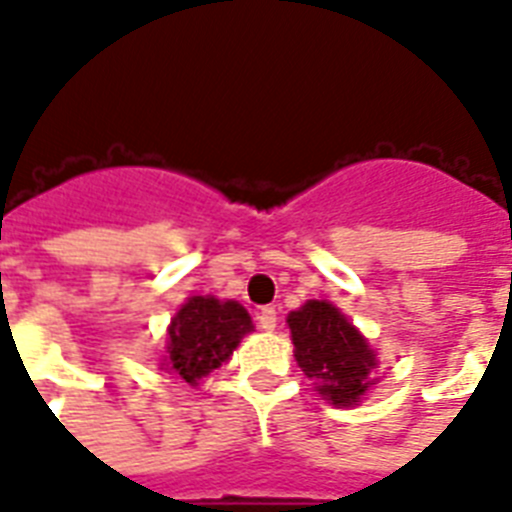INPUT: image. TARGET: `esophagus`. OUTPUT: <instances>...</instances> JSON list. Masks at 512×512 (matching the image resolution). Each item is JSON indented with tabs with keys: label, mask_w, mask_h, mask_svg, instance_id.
<instances>
[{
	"label": "esophagus",
	"mask_w": 512,
	"mask_h": 512,
	"mask_svg": "<svg viewBox=\"0 0 512 512\" xmlns=\"http://www.w3.org/2000/svg\"><path fill=\"white\" fill-rule=\"evenodd\" d=\"M256 321L264 332H272L275 326H278V313H275V307H259L256 310Z\"/></svg>",
	"instance_id": "1"
}]
</instances>
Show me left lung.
Instances as JSON below:
<instances>
[{"label":"left lung","instance_id":"left-lung-1","mask_svg":"<svg viewBox=\"0 0 512 512\" xmlns=\"http://www.w3.org/2000/svg\"><path fill=\"white\" fill-rule=\"evenodd\" d=\"M286 321L297 364L315 380V391L334 407L356 405L375 383L372 372L378 367L367 337L326 299H310Z\"/></svg>","mask_w":512,"mask_h":512}]
</instances>
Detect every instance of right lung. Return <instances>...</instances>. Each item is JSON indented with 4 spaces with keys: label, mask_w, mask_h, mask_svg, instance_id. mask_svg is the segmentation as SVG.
Wrapping results in <instances>:
<instances>
[{
    "label": "right lung",
    "mask_w": 512,
    "mask_h": 512,
    "mask_svg": "<svg viewBox=\"0 0 512 512\" xmlns=\"http://www.w3.org/2000/svg\"><path fill=\"white\" fill-rule=\"evenodd\" d=\"M248 332H253V321L240 302L191 297L169 324L161 367L188 386H199V380L229 361Z\"/></svg>",
    "instance_id": "1"
}]
</instances>
